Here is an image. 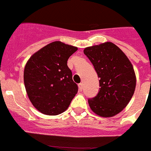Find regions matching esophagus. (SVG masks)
<instances>
[{"label": "esophagus", "mask_w": 151, "mask_h": 151, "mask_svg": "<svg viewBox=\"0 0 151 151\" xmlns=\"http://www.w3.org/2000/svg\"><path fill=\"white\" fill-rule=\"evenodd\" d=\"M78 89H79V91H82V88H83V84L82 83L78 84Z\"/></svg>", "instance_id": "obj_1"}]
</instances>
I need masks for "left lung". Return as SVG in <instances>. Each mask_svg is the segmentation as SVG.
<instances>
[{
	"instance_id": "1",
	"label": "left lung",
	"mask_w": 151,
	"mask_h": 151,
	"mask_svg": "<svg viewBox=\"0 0 151 151\" xmlns=\"http://www.w3.org/2000/svg\"><path fill=\"white\" fill-rule=\"evenodd\" d=\"M84 54L100 78L98 94L88 100L91 110L101 117L117 115L127 106L135 90L132 64L123 51L110 41L85 47Z\"/></svg>"
}]
</instances>
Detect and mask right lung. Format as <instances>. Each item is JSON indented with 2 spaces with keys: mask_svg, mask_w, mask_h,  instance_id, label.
<instances>
[{
  "mask_svg": "<svg viewBox=\"0 0 151 151\" xmlns=\"http://www.w3.org/2000/svg\"><path fill=\"white\" fill-rule=\"evenodd\" d=\"M78 47L57 41L35 52L24 69V84L33 106L45 115L66 111L78 92L67 66Z\"/></svg>",
  "mask_w": 151,
  "mask_h": 151,
  "instance_id": "obj_1",
  "label": "right lung"
}]
</instances>
